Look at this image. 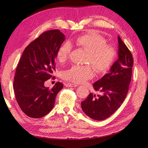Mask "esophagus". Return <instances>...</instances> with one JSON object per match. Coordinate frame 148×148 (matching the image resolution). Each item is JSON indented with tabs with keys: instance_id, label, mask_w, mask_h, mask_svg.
I'll use <instances>...</instances> for the list:
<instances>
[{
	"instance_id": "1",
	"label": "esophagus",
	"mask_w": 148,
	"mask_h": 148,
	"mask_svg": "<svg viewBox=\"0 0 148 148\" xmlns=\"http://www.w3.org/2000/svg\"><path fill=\"white\" fill-rule=\"evenodd\" d=\"M65 86H66V87H77V86H78V85L69 83H66Z\"/></svg>"
}]
</instances>
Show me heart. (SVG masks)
I'll use <instances>...</instances> for the list:
<instances>
[{
    "label": "heart",
    "instance_id": "obj_1",
    "mask_svg": "<svg viewBox=\"0 0 148 148\" xmlns=\"http://www.w3.org/2000/svg\"><path fill=\"white\" fill-rule=\"evenodd\" d=\"M75 42L89 52L86 62L91 64L97 72L102 73L109 70L117 56L115 49L107 45L106 40L95 33H88L79 36ZM71 45L69 42L62 44L57 51V59L65 62L69 57ZM63 78L74 83H81L92 78L93 70L90 66L75 65L64 71Z\"/></svg>",
    "mask_w": 148,
    "mask_h": 148
}]
</instances>
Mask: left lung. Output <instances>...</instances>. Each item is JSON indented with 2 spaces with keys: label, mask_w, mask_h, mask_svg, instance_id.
I'll use <instances>...</instances> for the list:
<instances>
[{
  "label": "left lung",
  "mask_w": 148,
  "mask_h": 148,
  "mask_svg": "<svg viewBox=\"0 0 148 148\" xmlns=\"http://www.w3.org/2000/svg\"><path fill=\"white\" fill-rule=\"evenodd\" d=\"M119 58L106 74L93 84L99 95L90 93L82 102L83 111L89 117L103 120L109 117L122 105L131 82L133 56L127 46L118 36Z\"/></svg>",
  "instance_id": "left-lung-1"
}]
</instances>
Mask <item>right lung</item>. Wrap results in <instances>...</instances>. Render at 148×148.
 <instances>
[{"label":"right lung","mask_w":148,"mask_h":148,"mask_svg":"<svg viewBox=\"0 0 148 148\" xmlns=\"http://www.w3.org/2000/svg\"><path fill=\"white\" fill-rule=\"evenodd\" d=\"M59 29L47 31L25 48L17 65L13 89L21 110L28 117L39 119L49 114L56 96L64 85L57 82L51 89L44 82L56 70L57 51L65 41Z\"/></svg>","instance_id":"1"}]
</instances>
